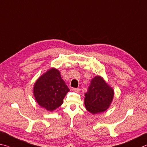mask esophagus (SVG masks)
Listing matches in <instances>:
<instances>
[{"instance_id":"1","label":"esophagus","mask_w":147,"mask_h":147,"mask_svg":"<svg viewBox=\"0 0 147 147\" xmlns=\"http://www.w3.org/2000/svg\"><path fill=\"white\" fill-rule=\"evenodd\" d=\"M72 90H73L74 92H76V93H79V92H80V89H79V88H72Z\"/></svg>"}]
</instances>
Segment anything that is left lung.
<instances>
[{
  "label": "left lung",
  "instance_id": "left-lung-1",
  "mask_svg": "<svg viewBox=\"0 0 147 147\" xmlns=\"http://www.w3.org/2000/svg\"><path fill=\"white\" fill-rule=\"evenodd\" d=\"M114 91L103 78L96 76L92 79L88 91L84 94V105L91 114L105 112L110 107L114 97Z\"/></svg>",
  "mask_w": 147,
  "mask_h": 147
}]
</instances>
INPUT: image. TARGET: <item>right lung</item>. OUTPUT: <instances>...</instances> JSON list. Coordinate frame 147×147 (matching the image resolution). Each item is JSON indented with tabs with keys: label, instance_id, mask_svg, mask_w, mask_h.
<instances>
[{
	"label": "right lung",
	"instance_id": "add662e5",
	"mask_svg": "<svg viewBox=\"0 0 147 147\" xmlns=\"http://www.w3.org/2000/svg\"><path fill=\"white\" fill-rule=\"evenodd\" d=\"M69 91V89L61 78L60 71L54 68L38 78L33 86L36 101L48 111H53L60 107Z\"/></svg>",
	"mask_w": 147,
	"mask_h": 147
}]
</instances>
